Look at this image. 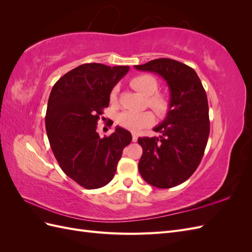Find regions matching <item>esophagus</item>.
Listing matches in <instances>:
<instances>
[{
	"instance_id": "esophagus-1",
	"label": "esophagus",
	"mask_w": 252,
	"mask_h": 252,
	"mask_svg": "<svg viewBox=\"0 0 252 252\" xmlns=\"http://www.w3.org/2000/svg\"><path fill=\"white\" fill-rule=\"evenodd\" d=\"M138 141V135H136L135 132H132V142Z\"/></svg>"
}]
</instances>
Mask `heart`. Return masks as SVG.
I'll return each instance as SVG.
<instances>
[{"label": "heart", "instance_id": "b5f03b06", "mask_svg": "<svg viewBox=\"0 0 252 252\" xmlns=\"http://www.w3.org/2000/svg\"><path fill=\"white\" fill-rule=\"evenodd\" d=\"M130 85L135 90L140 91L141 94L147 96L148 106L158 117H164L168 112L170 106L169 98L166 94L158 93L157 90L158 88V82L154 75L148 73L136 75L130 81ZM118 91V86H114L112 88L110 93L111 102L117 101ZM152 121H154V117H152V113L150 111L138 112L132 110H125L121 112L117 118V122L120 126L131 131H138L144 127L149 126L152 123Z\"/></svg>", "mask_w": 252, "mask_h": 252}]
</instances>
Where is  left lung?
<instances>
[{"label":"left lung","instance_id":"8db88e82","mask_svg":"<svg viewBox=\"0 0 252 252\" xmlns=\"http://www.w3.org/2000/svg\"><path fill=\"white\" fill-rule=\"evenodd\" d=\"M134 67L159 74L170 90L167 117L154 129L161 135L138 140L143 148L139 171L155 187L178 186L196 170L207 145L210 125L206 91L196 72L179 61L162 58Z\"/></svg>","mask_w":252,"mask_h":252}]
</instances>
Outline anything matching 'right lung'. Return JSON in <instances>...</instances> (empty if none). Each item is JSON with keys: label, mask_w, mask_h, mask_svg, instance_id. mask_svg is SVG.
<instances>
[{"label": "right lung", "mask_w": 252, "mask_h": 252, "mask_svg": "<svg viewBox=\"0 0 252 252\" xmlns=\"http://www.w3.org/2000/svg\"><path fill=\"white\" fill-rule=\"evenodd\" d=\"M128 70L129 66L83 64L60 78L51 89L45 117L51 150L61 169L86 189L108 184L123 149L132 140L121 127L104 138L96 132L112 88Z\"/></svg>", "instance_id": "right-lung-1"}]
</instances>
